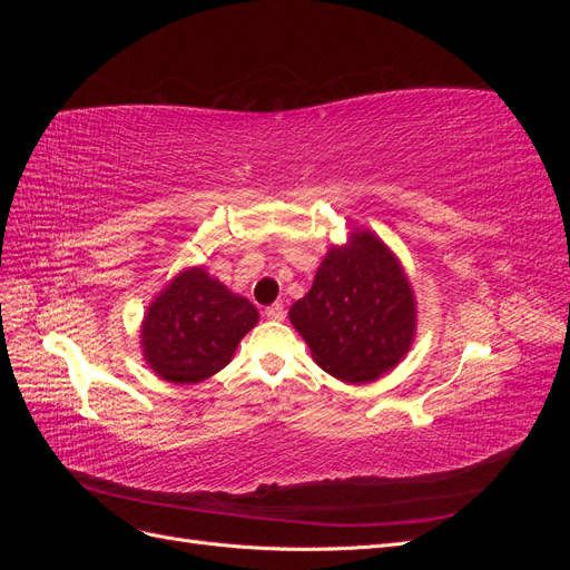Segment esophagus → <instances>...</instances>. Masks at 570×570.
Masks as SVG:
<instances>
[{
  "instance_id": "obj_1",
  "label": "esophagus",
  "mask_w": 570,
  "mask_h": 570,
  "mask_svg": "<svg viewBox=\"0 0 570 570\" xmlns=\"http://www.w3.org/2000/svg\"><path fill=\"white\" fill-rule=\"evenodd\" d=\"M266 318L268 321H283L285 318V306L281 304V302H275V304H271L268 308H266Z\"/></svg>"
}]
</instances>
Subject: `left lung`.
I'll return each instance as SVG.
<instances>
[{
  "label": "left lung",
  "mask_w": 570,
  "mask_h": 570,
  "mask_svg": "<svg viewBox=\"0 0 570 570\" xmlns=\"http://www.w3.org/2000/svg\"><path fill=\"white\" fill-rule=\"evenodd\" d=\"M287 316L325 373L364 385L409 354L419 308L396 254L373 230L354 228L325 252L312 289Z\"/></svg>",
  "instance_id": "1"
}]
</instances>
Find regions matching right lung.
Here are the masks:
<instances>
[{
	"instance_id": "right-lung-1",
	"label": "right lung",
	"mask_w": 570,
	"mask_h": 570,
	"mask_svg": "<svg viewBox=\"0 0 570 570\" xmlns=\"http://www.w3.org/2000/svg\"><path fill=\"white\" fill-rule=\"evenodd\" d=\"M256 323L258 312L247 297L204 266H187L147 306L140 325L145 364L166 383H202L230 364Z\"/></svg>"
}]
</instances>
